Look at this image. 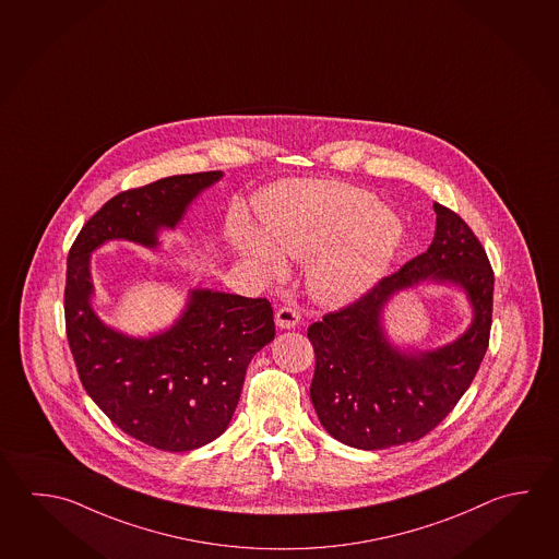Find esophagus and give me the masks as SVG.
Segmentation results:
<instances>
[{
	"label": "esophagus",
	"instance_id": "obj_1",
	"mask_svg": "<svg viewBox=\"0 0 559 559\" xmlns=\"http://www.w3.org/2000/svg\"><path fill=\"white\" fill-rule=\"evenodd\" d=\"M299 309L297 307H292V305H284V307H280L277 309V313H275V323L280 329H294L297 323H299Z\"/></svg>",
	"mask_w": 559,
	"mask_h": 559
}]
</instances>
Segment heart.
I'll list each match as a JSON object with an SVG mask.
<instances>
[{"instance_id": "obj_1", "label": "heart", "mask_w": 559, "mask_h": 559, "mask_svg": "<svg viewBox=\"0 0 559 559\" xmlns=\"http://www.w3.org/2000/svg\"><path fill=\"white\" fill-rule=\"evenodd\" d=\"M265 239L250 226L230 233L234 248L267 274L282 258L309 262V287L319 301L338 305L368 292L384 275L404 238L396 214L374 193L348 183H297L264 211Z\"/></svg>"}]
</instances>
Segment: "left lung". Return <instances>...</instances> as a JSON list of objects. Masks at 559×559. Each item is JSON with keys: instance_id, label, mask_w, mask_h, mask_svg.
I'll list each match as a JSON object with an SVG mask.
<instances>
[{"instance_id": "obj_1", "label": "left lung", "mask_w": 559, "mask_h": 559, "mask_svg": "<svg viewBox=\"0 0 559 559\" xmlns=\"http://www.w3.org/2000/svg\"><path fill=\"white\" fill-rule=\"evenodd\" d=\"M433 211L436 236L424 254L307 329L316 350L311 402L345 445L374 451L427 436L457 406L487 353L495 272L468 224L443 204ZM426 278L463 286L474 323L451 346L404 354L386 343L379 313L392 294Z\"/></svg>"}]
</instances>
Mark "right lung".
<instances>
[{
  "label": "right lung",
  "mask_w": 559,
  "mask_h": 559,
  "mask_svg": "<svg viewBox=\"0 0 559 559\" xmlns=\"http://www.w3.org/2000/svg\"><path fill=\"white\" fill-rule=\"evenodd\" d=\"M221 177L175 175L116 194L82 226L67 262L64 323L82 386L123 433L173 453L223 436L246 368L274 341V309L265 297L193 289L169 331L132 338L92 311L91 252L114 238L155 248L157 230L175 228L194 197Z\"/></svg>",
  "instance_id": "1"
}]
</instances>
